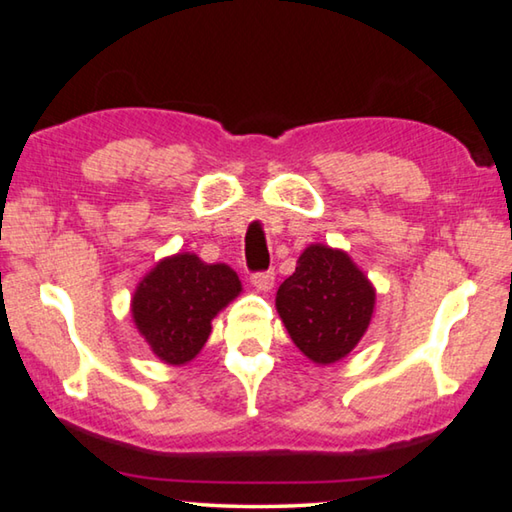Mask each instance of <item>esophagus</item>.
<instances>
[{"label": "esophagus", "mask_w": 512, "mask_h": 512, "mask_svg": "<svg viewBox=\"0 0 512 512\" xmlns=\"http://www.w3.org/2000/svg\"><path fill=\"white\" fill-rule=\"evenodd\" d=\"M250 282L255 284L259 291H271L273 289V282H275V273L273 271H259L250 275Z\"/></svg>", "instance_id": "esophagus-1"}]
</instances>
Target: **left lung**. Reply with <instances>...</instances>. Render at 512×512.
Listing matches in <instances>:
<instances>
[{
	"instance_id": "1",
	"label": "left lung",
	"mask_w": 512,
	"mask_h": 512,
	"mask_svg": "<svg viewBox=\"0 0 512 512\" xmlns=\"http://www.w3.org/2000/svg\"><path fill=\"white\" fill-rule=\"evenodd\" d=\"M275 307L296 348L318 366L357 348L375 311V287L348 253L311 244L280 284Z\"/></svg>"
}]
</instances>
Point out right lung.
I'll return each instance as SVG.
<instances>
[{
    "label": "right lung",
    "mask_w": 512,
    "mask_h": 512,
    "mask_svg": "<svg viewBox=\"0 0 512 512\" xmlns=\"http://www.w3.org/2000/svg\"><path fill=\"white\" fill-rule=\"evenodd\" d=\"M241 293L237 273L194 253L164 257L133 293V320L155 357L183 366L210 339L212 318Z\"/></svg>",
    "instance_id": "1"
}]
</instances>
